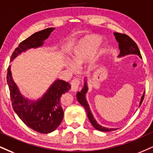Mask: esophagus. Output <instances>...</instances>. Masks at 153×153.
Returning <instances> with one entry per match:
<instances>
[{"instance_id": "1", "label": "esophagus", "mask_w": 153, "mask_h": 153, "mask_svg": "<svg viewBox=\"0 0 153 153\" xmlns=\"http://www.w3.org/2000/svg\"><path fill=\"white\" fill-rule=\"evenodd\" d=\"M71 91L75 92L78 91L79 85L80 84V80L79 78H74L71 81Z\"/></svg>"}]
</instances>
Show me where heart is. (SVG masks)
Wrapping results in <instances>:
<instances>
[{"label":"heart","mask_w":153,"mask_h":153,"mask_svg":"<svg viewBox=\"0 0 153 153\" xmlns=\"http://www.w3.org/2000/svg\"><path fill=\"white\" fill-rule=\"evenodd\" d=\"M100 42L101 38L95 36H87L79 41L72 53V60L73 64L68 62V68L72 71H74L75 67H78L87 61L93 56L95 50Z\"/></svg>","instance_id":"obj_1"}]
</instances>
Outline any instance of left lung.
<instances>
[{
	"mask_svg": "<svg viewBox=\"0 0 153 153\" xmlns=\"http://www.w3.org/2000/svg\"><path fill=\"white\" fill-rule=\"evenodd\" d=\"M115 38H116L117 41L119 43V49H120V55L119 57L121 56H125L126 55L129 54H135L137 55L140 58H141V54L140 52V50L137 47V44L135 43V42L131 38H130L128 35L124 34V33H114ZM88 91V85L87 82L85 81V84L83 86V88L82 89V91L80 92H78L77 93V98H78V101L84 107L85 109L86 112H87V115L88 118H89L90 121H91V124L93 125V126L94 127L95 129L100 130V131H103V132H108V131H112V130H115L117 129L115 128H107L105 127H102L101 126L97 123L93 117V115H92V113L90 110L89 105H88L87 101L85 99V94ZM145 93H143V96L141 97V100L140 102V105L143 102V99H144L145 96Z\"/></svg>",
	"mask_w": 153,
	"mask_h": 153,
	"instance_id": "obj_1",
	"label": "left lung"
}]
</instances>
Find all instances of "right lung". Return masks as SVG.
Instances as JSON below:
<instances>
[{"mask_svg":"<svg viewBox=\"0 0 153 153\" xmlns=\"http://www.w3.org/2000/svg\"><path fill=\"white\" fill-rule=\"evenodd\" d=\"M53 30V27L44 29L24 40L15 49L10 60H13L27 49L41 46ZM7 82L13 108L27 127L40 133H49L58 128L64 115L60 99L62 94L71 89L68 82L61 80H56L47 93L37 101L28 100L23 97L13 80L10 66L8 68Z\"/></svg>","mask_w":153,"mask_h":153,"instance_id":"right-lung-1","label":"right lung"}]
</instances>
